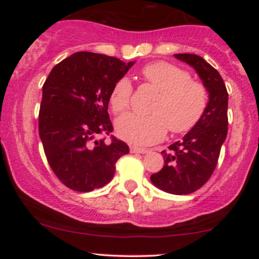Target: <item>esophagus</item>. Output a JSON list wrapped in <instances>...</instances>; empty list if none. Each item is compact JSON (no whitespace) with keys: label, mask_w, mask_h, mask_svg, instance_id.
Returning a JSON list of instances; mask_svg holds the SVG:
<instances>
[{"label":"esophagus","mask_w":259,"mask_h":259,"mask_svg":"<svg viewBox=\"0 0 259 259\" xmlns=\"http://www.w3.org/2000/svg\"><path fill=\"white\" fill-rule=\"evenodd\" d=\"M130 152L132 153H147L148 150H146V148H140L136 146H132L130 147Z\"/></svg>","instance_id":"obj_1"}]
</instances>
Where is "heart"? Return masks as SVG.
<instances>
[{"instance_id": "1", "label": "heart", "mask_w": 259, "mask_h": 259, "mask_svg": "<svg viewBox=\"0 0 259 259\" xmlns=\"http://www.w3.org/2000/svg\"><path fill=\"white\" fill-rule=\"evenodd\" d=\"M145 80L159 91L148 112L150 115L127 114L117 121V133L133 145H152L165 136L168 129L174 135L189 133L200 123L207 111L209 94L207 88L192 80L186 70L168 62H153L142 68ZM133 85L121 78L113 86L109 103L115 114L129 109Z\"/></svg>"}]
</instances>
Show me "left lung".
Returning <instances> with one entry per match:
<instances>
[{
	"label": "left lung",
	"mask_w": 259,
	"mask_h": 259,
	"mask_svg": "<svg viewBox=\"0 0 259 259\" xmlns=\"http://www.w3.org/2000/svg\"><path fill=\"white\" fill-rule=\"evenodd\" d=\"M195 68L209 92L207 111L200 123L162 151L164 165L151 175L154 186L174 195L195 192L212 177L218 164L222 145L228 135V91L218 70L192 53L174 55Z\"/></svg>",
	"instance_id": "1"
}]
</instances>
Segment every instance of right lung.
<instances>
[{
	"label": "right lung",
	"mask_w": 259,
	"mask_h": 259,
	"mask_svg": "<svg viewBox=\"0 0 259 259\" xmlns=\"http://www.w3.org/2000/svg\"><path fill=\"white\" fill-rule=\"evenodd\" d=\"M133 64L78 52L55 65L45 81L38 134L53 173L74 191L105 186L117 160L129 153V146L112 134L107 109L113 86ZM100 135L104 138L94 139Z\"/></svg>",
	"instance_id": "1"
}]
</instances>
